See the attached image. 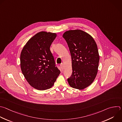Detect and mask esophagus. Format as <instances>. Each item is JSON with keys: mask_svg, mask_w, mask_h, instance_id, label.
Instances as JSON below:
<instances>
[{"mask_svg": "<svg viewBox=\"0 0 122 122\" xmlns=\"http://www.w3.org/2000/svg\"><path fill=\"white\" fill-rule=\"evenodd\" d=\"M60 66H61V68H62V69H64V64L63 63L61 64Z\"/></svg>", "mask_w": 122, "mask_h": 122, "instance_id": "obj_1", "label": "esophagus"}]
</instances>
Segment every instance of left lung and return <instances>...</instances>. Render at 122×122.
I'll return each mask as SVG.
<instances>
[{"mask_svg":"<svg viewBox=\"0 0 122 122\" xmlns=\"http://www.w3.org/2000/svg\"><path fill=\"white\" fill-rule=\"evenodd\" d=\"M69 47L72 73L67 78L69 85L83 90L93 82L98 72L100 56L96 43L88 33L80 30L66 31L63 35Z\"/></svg>","mask_w":122,"mask_h":122,"instance_id":"1","label":"left lung"}]
</instances>
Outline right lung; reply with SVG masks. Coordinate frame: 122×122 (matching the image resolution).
<instances>
[{
	"instance_id": "1",
	"label": "right lung",
	"mask_w": 122,
	"mask_h": 122,
	"mask_svg": "<svg viewBox=\"0 0 122 122\" xmlns=\"http://www.w3.org/2000/svg\"><path fill=\"white\" fill-rule=\"evenodd\" d=\"M56 37L55 33L39 32L28 41L21 52L22 74L30 85L37 90L51 88L60 73L50 50Z\"/></svg>"
}]
</instances>
